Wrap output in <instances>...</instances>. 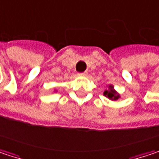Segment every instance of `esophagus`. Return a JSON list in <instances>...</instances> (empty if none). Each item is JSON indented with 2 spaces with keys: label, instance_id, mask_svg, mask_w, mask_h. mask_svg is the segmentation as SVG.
<instances>
[{
  "label": "esophagus",
  "instance_id": "obj_1",
  "mask_svg": "<svg viewBox=\"0 0 159 159\" xmlns=\"http://www.w3.org/2000/svg\"><path fill=\"white\" fill-rule=\"evenodd\" d=\"M87 72H82V73H80L79 74V75H80V76H87Z\"/></svg>",
  "mask_w": 159,
  "mask_h": 159
}]
</instances>
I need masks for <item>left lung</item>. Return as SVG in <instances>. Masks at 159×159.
Wrapping results in <instances>:
<instances>
[{"mask_svg": "<svg viewBox=\"0 0 159 159\" xmlns=\"http://www.w3.org/2000/svg\"><path fill=\"white\" fill-rule=\"evenodd\" d=\"M103 94H104V96L107 97L108 98L111 99V100H118L120 98L119 94L114 89V87L112 85L108 86V89L104 91Z\"/></svg>", "mask_w": 159, "mask_h": 159, "instance_id": "8db88e82", "label": "left lung"}]
</instances>
